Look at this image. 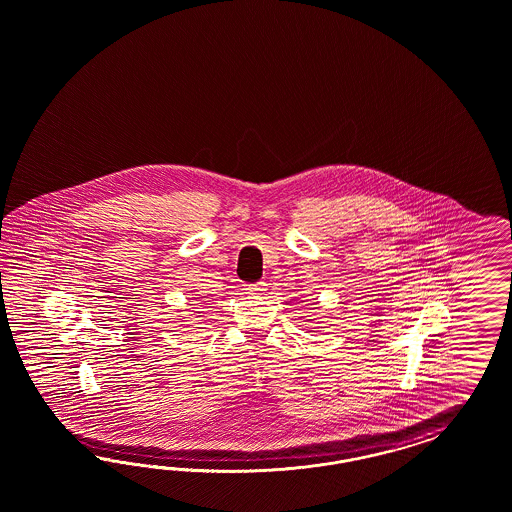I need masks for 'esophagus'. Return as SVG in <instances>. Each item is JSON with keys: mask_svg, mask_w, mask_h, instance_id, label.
I'll return each instance as SVG.
<instances>
[{"mask_svg": "<svg viewBox=\"0 0 512 512\" xmlns=\"http://www.w3.org/2000/svg\"><path fill=\"white\" fill-rule=\"evenodd\" d=\"M244 291L249 293V295H261L263 291H266V283H264V281L249 283V285H244Z\"/></svg>", "mask_w": 512, "mask_h": 512, "instance_id": "34e87169", "label": "esophagus"}]
</instances>
